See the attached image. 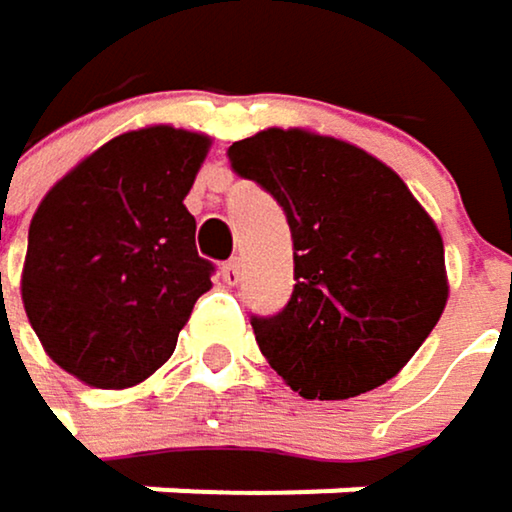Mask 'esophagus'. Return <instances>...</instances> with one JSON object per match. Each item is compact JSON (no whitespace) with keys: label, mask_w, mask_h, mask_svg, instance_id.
<instances>
[{"label":"esophagus","mask_w":512,"mask_h":512,"mask_svg":"<svg viewBox=\"0 0 512 512\" xmlns=\"http://www.w3.org/2000/svg\"><path fill=\"white\" fill-rule=\"evenodd\" d=\"M220 274H223V283H226V286H238V280H241V265H238V259H229V262L220 268Z\"/></svg>","instance_id":"1"}]
</instances>
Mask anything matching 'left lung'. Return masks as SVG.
<instances>
[{
	"label": "left lung",
	"instance_id": "1",
	"mask_svg": "<svg viewBox=\"0 0 512 512\" xmlns=\"http://www.w3.org/2000/svg\"><path fill=\"white\" fill-rule=\"evenodd\" d=\"M229 160L283 205L295 244L292 301L253 319L268 364L304 399L393 379L450 295L435 220L379 157L310 128L259 130Z\"/></svg>",
	"mask_w": 512,
	"mask_h": 512
}]
</instances>
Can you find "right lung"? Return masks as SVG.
<instances>
[{"mask_svg": "<svg viewBox=\"0 0 512 512\" xmlns=\"http://www.w3.org/2000/svg\"><path fill=\"white\" fill-rule=\"evenodd\" d=\"M208 148L199 130H128L41 199L20 298L44 352L83 384L125 390L154 376L211 289L184 205Z\"/></svg>", "mask_w": 512, "mask_h": 512, "instance_id": "obj_1", "label": "right lung"}]
</instances>
